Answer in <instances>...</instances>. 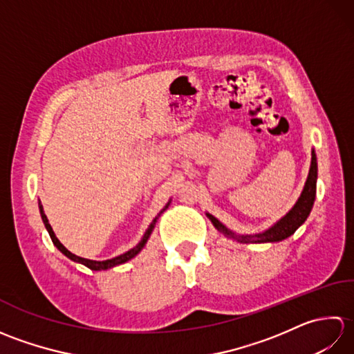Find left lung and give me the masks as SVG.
<instances>
[{
    "label": "left lung",
    "mask_w": 354,
    "mask_h": 354,
    "mask_svg": "<svg viewBox=\"0 0 354 354\" xmlns=\"http://www.w3.org/2000/svg\"><path fill=\"white\" fill-rule=\"evenodd\" d=\"M317 176H318V165H317V155H315V150L312 152V164H310V170H309V176H307V181L304 185V190L299 196L298 202L290 212L286 214L280 222H277L272 228H269L268 231L261 232V234H255V236H236L234 232L228 231L223 225L213 217L212 214H207L208 219L213 222L214 227L222 231L223 234H227L232 239H237L239 242L242 243H265V242H280V240L288 239L292 236L307 219V216L310 214L315 196H317Z\"/></svg>",
    "instance_id": "8db88e82"
}]
</instances>
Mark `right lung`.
I'll return each instance as SVG.
<instances>
[{
  "label": "right lung",
  "instance_id": "add662e5",
  "mask_svg": "<svg viewBox=\"0 0 354 354\" xmlns=\"http://www.w3.org/2000/svg\"><path fill=\"white\" fill-rule=\"evenodd\" d=\"M39 208H41V216H42V221H44L45 228H47L48 234H50V237H51V240H53V243H55V246L57 248V250L61 251L62 254H65L68 259H71V260H74V261H79V263H82V265H85L86 268L93 269V270H104V269H109V268H112V266L122 265V263H126L127 260H131L132 257H135V255H137V254L142 250V246L146 245L147 239H149V236H150V232H152V230H153V227H155V223H156V219H158V216H156L155 219L152 221V223L149 225V228H147V231L145 232V236H142L141 242H140L137 246H135V248H132L131 251H127V252H124V254H122V255H118V257L111 259V260L94 261V260H88V259L77 257V255H74V254H71L68 250H66V248H65L61 242H59L57 237L55 236V232H53V228L50 227V223H48V221H47V216H45L44 212H42V205H39Z\"/></svg>",
  "mask_w": 354,
  "mask_h": 354
}]
</instances>
